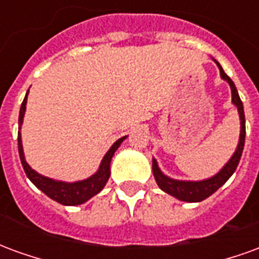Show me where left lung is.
I'll list each match as a JSON object with an SVG mask.
<instances>
[{"instance_id": "left-lung-1", "label": "left lung", "mask_w": 259, "mask_h": 259, "mask_svg": "<svg viewBox=\"0 0 259 259\" xmlns=\"http://www.w3.org/2000/svg\"><path fill=\"white\" fill-rule=\"evenodd\" d=\"M217 62V61H215ZM218 68H219V72H221V76L222 79H225L230 84V89H232V101L239 109L240 120H241V132H240V141L239 146H237V150L233 154V157L230 158L223 169L218 175H215L211 179L202 180V182H180V180H174L165 176V175L159 170L158 168V163L155 159H152V172H154V176H155V180H157L159 189H162L165 193L174 195L176 198H179L182 201H187V202H198V201H202L208 198L209 195L213 194L215 191L223 186L228 179L234 174V170L237 169V165L240 162V158H241V154H243V148H244V141H245V118H244V108H243V102L240 100L239 93H237V89L234 85L233 80L229 77L228 74L223 72V69L221 65L218 64Z\"/></svg>"}]
</instances>
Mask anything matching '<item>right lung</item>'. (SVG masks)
Masks as SVG:
<instances>
[{"mask_svg":"<svg viewBox=\"0 0 259 259\" xmlns=\"http://www.w3.org/2000/svg\"><path fill=\"white\" fill-rule=\"evenodd\" d=\"M29 93V91H27ZM26 101H27V94H26L25 100L20 105L19 112V130L20 124L23 122V115H25L26 109ZM124 140V137L119 139L115 144H113L109 151L105 154V157L102 159L101 166L98 169V172L96 175H93L91 178L81 182H76V183H64V182H55L53 179L44 178L41 175H38L34 172L33 169L27 165L25 161V155H23V148H22V140H20V132L18 133V150H19V157L22 166L25 169L27 178L31 180V183L36 186L37 189L47 194L50 198H53L54 201H57L59 204L64 205H79L83 204L87 200H90L93 195H96L97 193L104 189V186L107 185L108 179H109V165H111V159H112L113 154L118 150V147L120 146V143Z\"/></svg>","mask_w":259,"mask_h":259,"instance_id":"right-lung-1","label":"right lung"}]
</instances>
